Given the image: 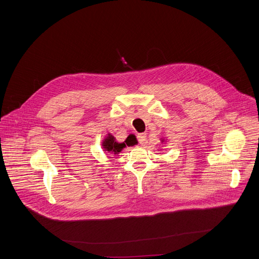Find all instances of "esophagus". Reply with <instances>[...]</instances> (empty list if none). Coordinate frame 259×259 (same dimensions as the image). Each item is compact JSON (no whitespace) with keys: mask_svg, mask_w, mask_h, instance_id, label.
I'll return each instance as SVG.
<instances>
[{"mask_svg":"<svg viewBox=\"0 0 259 259\" xmlns=\"http://www.w3.org/2000/svg\"><path fill=\"white\" fill-rule=\"evenodd\" d=\"M137 138H138V141L141 145L145 144L146 143V135L144 133H140L137 135Z\"/></svg>","mask_w":259,"mask_h":259,"instance_id":"34e87169","label":"esophagus"}]
</instances>
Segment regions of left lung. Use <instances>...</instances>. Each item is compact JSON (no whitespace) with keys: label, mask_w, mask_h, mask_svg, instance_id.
I'll return each mask as SVG.
<instances>
[{"label":"left lung","mask_w":259,"mask_h":259,"mask_svg":"<svg viewBox=\"0 0 259 259\" xmlns=\"http://www.w3.org/2000/svg\"><path fill=\"white\" fill-rule=\"evenodd\" d=\"M160 140H161V143H162V144H164V143L167 141V138H165V137H161V138H160Z\"/></svg>","instance_id":"obj_1"}]
</instances>
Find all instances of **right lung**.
<instances>
[{
    "instance_id": "add662e5",
    "label": "right lung",
    "mask_w": 259,
    "mask_h": 259,
    "mask_svg": "<svg viewBox=\"0 0 259 259\" xmlns=\"http://www.w3.org/2000/svg\"><path fill=\"white\" fill-rule=\"evenodd\" d=\"M130 145H132V143H130V141L128 142L127 139L125 140V142H118L116 140V137L112 133H107L101 141V147L103 152L108 153L110 156L119 155L125 147Z\"/></svg>"
}]
</instances>
